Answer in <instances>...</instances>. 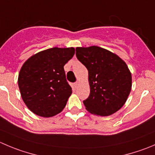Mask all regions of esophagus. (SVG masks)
I'll return each mask as SVG.
<instances>
[{
    "label": "esophagus",
    "instance_id": "34e87169",
    "mask_svg": "<svg viewBox=\"0 0 155 155\" xmlns=\"http://www.w3.org/2000/svg\"><path fill=\"white\" fill-rule=\"evenodd\" d=\"M78 86H79V83H78V82H75V83L74 84V87L75 88H77Z\"/></svg>",
    "mask_w": 155,
    "mask_h": 155
}]
</instances>
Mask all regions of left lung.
<instances>
[{
    "mask_svg": "<svg viewBox=\"0 0 155 155\" xmlns=\"http://www.w3.org/2000/svg\"><path fill=\"white\" fill-rule=\"evenodd\" d=\"M76 56L88 70L91 92L83 101L86 110L101 116L120 110L132 88V74L126 62L98 46L77 47Z\"/></svg>",
    "mask_w": 155,
    "mask_h": 155,
    "instance_id": "left-lung-1",
    "label": "left lung"
}]
</instances>
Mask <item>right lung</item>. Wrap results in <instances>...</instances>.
Instances as JSON below:
<instances>
[{"instance_id": "1", "label": "right lung", "mask_w": 155, "mask_h": 155, "mask_svg": "<svg viewBox=\"0 0 155 155\" xmlns=\"http://www.w3.org/2000/svg\"><path fill=\"white\" fill-rule=\"evenodd\" d=\"M74 48H54L39 51L25 61L18 76L23 102L33 113L51 117L61 113L72 93L64 65Z\"/></svg>"}]
</instances>
